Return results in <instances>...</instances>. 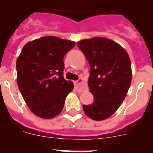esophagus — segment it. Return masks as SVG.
I'll use <instances>...</instances> for the list:
<instances>
[{
	"label": "esophagus",
	"instance_id": "esophagus-1",
	"mask_svg": "<svg viewBox=\"0 0 153 153\" xmlns=\"http://www.w3.org/2000/svg\"><path fill=\"white\" fill-rule=\"evenodd\" d=\"M74 84H75L76 88L77 91L79 92H83L86 89V84H85V83L83 82L82 79H79V80L75 81V82H74Z\"/></svg>",
	"mask_w": 153,
	"mask_h": 153
}]
</instances>
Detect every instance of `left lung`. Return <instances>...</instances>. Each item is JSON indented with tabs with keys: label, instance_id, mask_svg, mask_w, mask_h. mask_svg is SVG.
I'll return each mask as SVG.
<instances>
[{
	"label": "left lung",
	"instance_id": "obj_1",
	"mask_svg": "<svg viewBox=\"0 0 153 153\" xmlns=\"http://www.w3.org/2000/svg\"><path fill=\"white\" fill-rule=\"evenodd\" d=\"M77 45L91 68L88 86L93 102L83 105V110L93 120H106L118 109L130 86L129 56L120 44L104 37L82 40Z\"/></svg>",
	"mask_w": 153,
	"mask_h": 153
}]
</instances>
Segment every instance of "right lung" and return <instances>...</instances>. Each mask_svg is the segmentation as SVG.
Masks as SVG:
<instances>
[{"label": "right lung", "instance_id": "obj_1", "mask_svg": "<svg viewBox=\"0 0 153 153\" xmlns=\"http://www.w3.org/2000/svg\"><path fill=\"white\" fill-rule=\"evenodd\" d=\"M75 42L47 36L28 42L16 63L17 85L31 112L43 119L60 114L74 86L63 78V57Z\"/></svg>", "mask_w": 153, "mask_h": 153}]
</instances>
